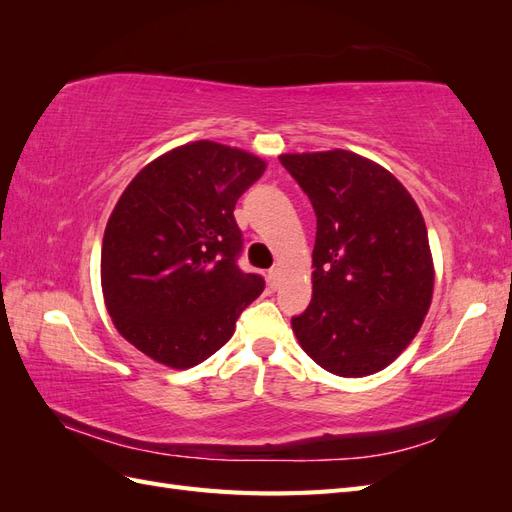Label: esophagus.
I'll list each match as a JSON object with an SVG mask.
<instances>
[{
  "instance_id": "1",
  "label": "esophagus",
  "mask_w": 512,
  "mask_h": 512,
  "mask_svg": "<svg viewBox=\"0 0 512 512\" xmlns=\"http://www.w3.org/2000/svg\"><path fill=\"white\" fill-rule=\"evenodd\" d=\"M267 280H269V286L275 290V288H277V284H280V271H277V269H271V271H269V275H267Z\"/></svg>"
}]
</instances>
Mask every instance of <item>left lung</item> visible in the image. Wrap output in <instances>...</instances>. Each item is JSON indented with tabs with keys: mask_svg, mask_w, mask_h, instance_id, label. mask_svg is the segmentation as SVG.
I'll return each instance as SVG.
<instances>
[{
	"mask_svg": "<svg viewBox=\"0 0 512 512\" xmlns=\"http://www.w3.org/2000/svg\"><path fill=\"white\" fill-rule=\"evenodd\" d=\"M280 162L318 222L312 303L292 318V331L331 374H376L429 312L436 271L423 213L395 175L359 153H282Z\"/></svg>",
	"mask_w": 512,
	"mask_h": 512,
	"instance_id": "1",
	"label": "left lung"
}]
</instances>
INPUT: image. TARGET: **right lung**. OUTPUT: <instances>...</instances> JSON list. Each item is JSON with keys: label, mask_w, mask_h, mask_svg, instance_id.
I'll return each instance as SVG.
<instances>
[{"label": "right lung", "mask_w": 512, "mask_h": 512, "mask_svg": "<svg viewBox=\"0 0 512 512\" xmlns=\"http://www.w3.org/2000/svg\"><path fill=\"white\" fill-rule=\"evenodd\" d=\"M265 168L250 151L194 141L149 162L119 196L102 239L104 305L149 359L203 363L265 290L237 267L243 239L232 215Z\"/></svg>", "instance_id": "obj_1"}]
</instances>
